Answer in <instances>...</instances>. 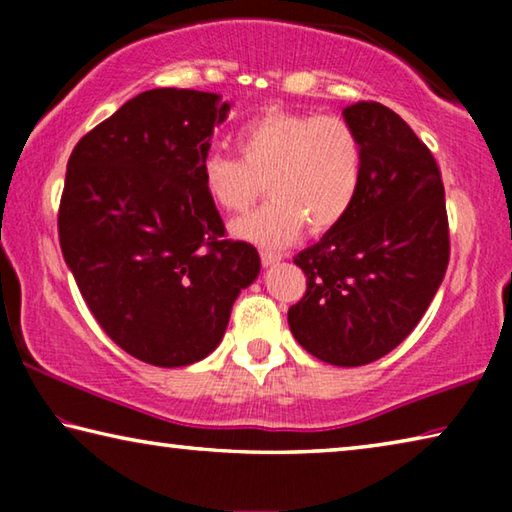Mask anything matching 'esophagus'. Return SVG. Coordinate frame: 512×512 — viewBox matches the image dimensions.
<instances>
[{
	"mask_svg": "<svg viewBox=\"0 0 512 512\" xmlns=\"http://www.w3.org/2000/svg\"><path fill=\"white\" fill-rule=\"evenodd\" d=\"M259 257H262L264 266H273L275 262H280L282 259L280 253H271V250H259Z\"/></svg>",
	"mask_w": 512,
	"mask_h": 512,
	"instance_id": "esophagus-1",
	"label": "esophagus"
}]
</instances>
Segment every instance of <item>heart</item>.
I'll use <instances>...</instances> for the list:
<instances>
[{"label": "heart", "mask_w": 512, "mask_h": 512, "mask_svg": "<svg viewBox=\"0 0 512 512\" xmlns=\"http://www.w3.org/2000/svg\"><path fill=\"white\" fill-rule=\"evenodd\" d=\"M232 144L237 158L210 151L198 173L207 198L223 212H246L262 189L271 196L232 223L241 239L280 248L305 225L311 235H323L357 203L363 144L350 119L266 108L237 128Z\"/></svg>", "instance_id": "heart-1"}]
</instances>
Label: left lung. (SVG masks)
<instances>
[{
    "mask_svg": "<svg viewBox=\"0 0 512 512\" xmlns=\"http://www.w3.org/2000/svg\"><path fill=\"white\" fill-rule=\"evenodd\" d=\"M363 144L350 214L293 257L307 291L289 309L296 341L332 366L395 350L427 311L449 264L443 176L411 126L377 101L343 110Z\"/></svg>",
    "mask_w": 512,
    "mask_h": 512,
    "instance_id": "1",
    "label": "left lung"
}]
</instances>
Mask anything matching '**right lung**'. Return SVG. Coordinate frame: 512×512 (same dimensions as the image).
I'll return each instance as SVG.
<instances>
[{
	"instance_id": "right-lung-1",
	"label": "right lung",
	"mask_w": 512,
	"mask_h": 512,
	"mask_svg": "<svg viewBox=\"0 0 512 512\" xmlns=\"http://www.w3.org/2000/svg\"><path fill=\"white\" fill-rule=\"evenodd\" d=\"M228 110L214 92L149 90L69 155L60 250L103 332L151 366L205 359L259 273L255 246L225 239L198 173Z\"/></svg>"
}]
</instances>
